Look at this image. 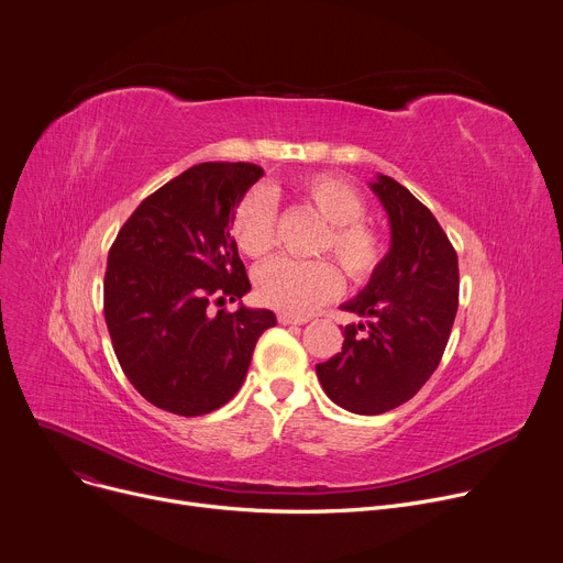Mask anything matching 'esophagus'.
I'll return each mask as SVG.
<instances>
[{
	"instance_id": "obj_1",
	"label": "esophagus",
	"mask_w": 563,
	"mask_h": 563,
	"mask_svg": "<svg viewBox=\"0 0 563 563\" xmlns=\"http://www.w3.org/2000/svg\"><path fill=\"white\" fill-rule=\"evenodd\" d=\"M278 321L283 323V325H302V323H308V319H300V317H289V314H278Z\"/></svg>"
}]
</instances>
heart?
<instances>
[{"label": "heart", "instance_id": "obj_1", "mask_svg": "<svg viewBox=\"0 0 563 563\" xmlns=\"http://www.w3.org/2000/svg\"><path fill=\"white\" fill-rule=\"evenodd\" d=\"M298 199L323 222L314 253H332L354 283L368 280L382 258L384 240L364 222L366 203L347 181L334 175H314L296 186ZM233 238L249 258H263L276 242V207L265 188L246 192L233 213ZM255 298L289 317H308L341 291V276L328 261H274L253 276Z\"/></svg>", "mask_w": 563, "mask_h": 563}]
</instances>
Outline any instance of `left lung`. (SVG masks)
Returning a JSON list of instances; mask_svg holds the SVG:
<instances>
[{
	"mask_svg": "<svg viewBox=\"0 0 563 563\" xmlns=\"http://www.w3.org/2000/svg\"><path fill=\"white\" fill-rule=\"evenodd\" d=\"M368 186L388 216L390 246L368 285L341 305L366 321L345 325L341 352L317 364L325 395L356 416L386 413L427 384L446 347L460 285L457 255L424 203L386 175Z\"/></svg>",
	"mask_w": 563,
	"mask_h": 563,
	"instance_id": "8db88e82",
	"label": "left lung"
}]
</instances>
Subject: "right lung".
Here are the masks:
<instances>
[{
  "label": "right lung",
  "instance_id": "1",
  "mask_svg": "<svg viewBox=\"0 0 563 563\" xmlns=\"http://www.w3.org/2000/svg\"><path fill=\"white\" fill-rule=\"evenodd\" d=\"M265 175L255 164H199L145 197L119 231L106 272V323L130 384L168 413L195 418L242 386L272 310L242 305L251 283L233 213ZM240 299L211 316L208 300Z\"/></svg>",
  "mask_w": 563,
  "mask_h": 563
}]
</instances>
